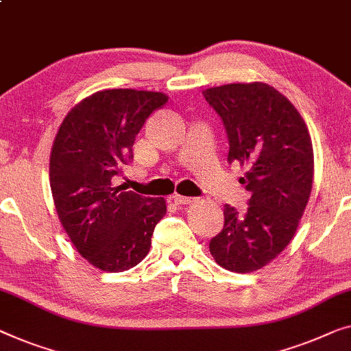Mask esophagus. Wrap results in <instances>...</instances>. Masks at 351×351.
Wrapping results in <instances>:
<instances>
[{"label": "esophagus", "mask_w": 351, "mask_h": 351, "mask_svg": "<svg viewBox=\"0 0 351 351\" xmlns=\"http://www.w3.org/2000/svg\"><path fill=\"white\" fill-rule=\"evenodd\" d=\"M176 204H190V202H195L196 197H190V196H182V195H174L172 196Z\"/></svg>", "instance_id": "34e87169"}]
</instances>
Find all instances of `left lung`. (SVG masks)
<instances>
[{"label": "left lung", "instance_id": "8db88e82", "mask_svg": "<svg viewBox=\"0 0 351 351\" xmlns=\"http://www.w3.org/2000/svg\"><path fill=\"white\" fill-rule=\"evenodd\" d=\"M202 95L226 128L228 161L247 166L239 182L252 195L245 213L225 206L210 255L231 272L258 271L285 250L306 210L313 184L311 134L291 101L264 82L226 84Z\"/></svg>", "mask_w": 351, "mask_h": 351}]
</instances>
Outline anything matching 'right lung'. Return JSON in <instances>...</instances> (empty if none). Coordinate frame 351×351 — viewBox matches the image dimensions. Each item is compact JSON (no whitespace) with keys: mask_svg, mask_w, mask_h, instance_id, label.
<instances>
[{"mask_svg":"<svg viewBox=\"0 0 351 351\" xmlns=\"http://www.w3.org/2000/svg\"><path fill=\"white\" fill-rule=\"evenodd\" d=\"M161 91H96L66 114L50 152V190L66 234L91 266L123 272L139 264L166 215L165 197H142L114 185L133 158L136 136Z\"/></svg>","mask_w":351,"mask_h":351,"instance_id":"right-lung-1","label":"right lung"}]
</instances>
